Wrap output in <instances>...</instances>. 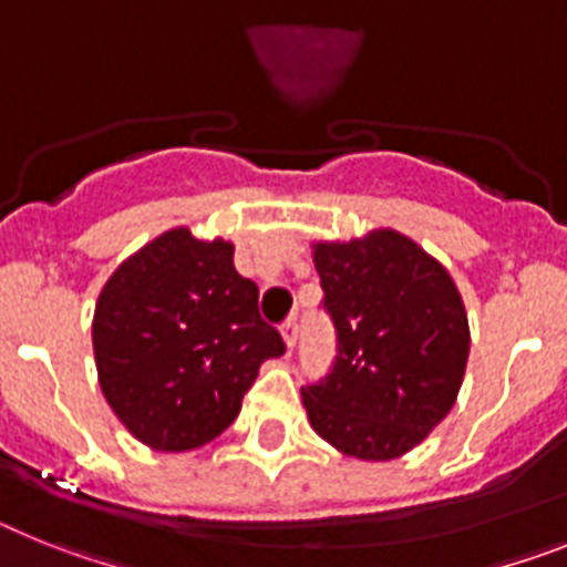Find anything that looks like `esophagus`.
<instances>
[{"label":"esophagus","instance_id":"obj_1","mask_svg":"<svg viewBox=\"0 0 567 567\" xmlns=\"http://www.w3.org/2000/svg\"><path fill=\"white\" fill-rule=\"evenodd\" d=\"M282 339H285V348H288V351H293V348H297V339H299L297 319H288V322L282 324Z\"/></svg>","mask_w":567,"mask_h":567}]
</instances>
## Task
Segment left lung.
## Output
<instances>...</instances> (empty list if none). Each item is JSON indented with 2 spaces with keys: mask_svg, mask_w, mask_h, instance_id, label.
<instances>
[{
  "mask_svg": "<svg viewBox=\"0 0 567 567\" xmlns=\"http://www.w3.org/2000/svg\"><path fill=\"white\" fill-rule=\"evenodd\" d=\"M339 357L302 388L313 431L339 454L400 460L456 405L471 328L454 277L411 236L373 228L311 245Z\"/></svg>",
  "mask_w": 567,
  "mask_h": 567,
  "instance_id": "8db88e82",
  "label": "left lung"
}]
</instances>
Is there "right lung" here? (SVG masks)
<instances>
[{
  "label": "right lung",
  "instance_id": "1",
  "mask_svg": "<svg viewBox=\"0 0 567 567\" xmlns=\"http://www.w3.org/2000/svg\"><path fill=\"white\" fill-rule=\"evenodd\" d=\"M96 377L142 445L199 451L225 433L265 359L285 344L259 317V288L234 243L179 225L131 254L102 285L91 322Z\"/></svg>",
  "mask_w": 567,
  "mask_h": 567
}]
</instances>
